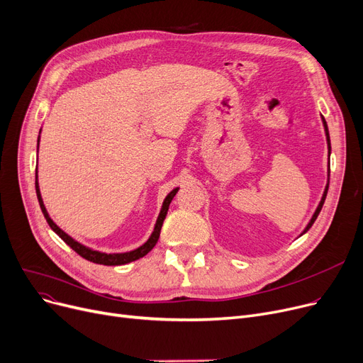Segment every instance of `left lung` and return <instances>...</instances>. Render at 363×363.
<instances>
[{
    "label": "left lung",
    "mask_w": 363,
    "mask_h": 363,
    "mask_svg": "<svg viewBox=\"0 0 363 363\" xmlns=\"http://www.w3.org/2000/svg\"><path fill=\"white\" fill-rule=\"evenodd\" d=\"M322 121H323V127H325V133H326V140H328V150L331 152V142H330V133H328V125H326V121H325V118L322 116ZM328 177H330V164H328ZM328 187H330V179H328V184H326V187H325V192H323V196H322V199H320V202H319V205H318V208H316V211H315V214H313V217H312V220H310V223L307 224V228L304 229V232L303 233H306L310 228H312V224L315 223V220L318 218V216H319V213H320V210H322V206H323V202H325V198H326V194H328ZM301 233V235H303Z\"/></svg>",
    "instance_id": "1"
}]
</instances>
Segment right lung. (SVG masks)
<instances>
[{
    "mask_svg": "<svg viewBox=\"0 0 363 363\" xmlns=\"http://www.w3.org/2000/svg\"><path fill=\"white\" fill-rule=\"evenodd\" d=\"M41 133V131H40ZM38 142H40V137H38ZM35 189H37V196H38V202H40V206H41V211L48 223V226L53 229L65 242L71 247L77 254H79L82 258H85V260L89 262H93L96 264H103V266H121V264H127V263H131L134 260H139V258L145 257L155 245H157L158 239H160V233H161V228H162V223L165 220V216H167V211H168V206L172 201V198L176 196L179 189H174V191L169 192L168 196L165 198L164 203H162V208H161V213L158 216V220H157V224H155V229L150 235V238L147 239V242L143 244L140 248H137L134 251H130V252H123V254H105V252H99V251H93L87 247L81 245L79 242H77L75 239H72L69 235H66L60 228H57V224L50 218L45 206H44V202H43V198H41V194H40V186H38V174L35 176Z\"/></svg>",
    "mask_w": 363,
    "mask_h": 363,
    "instance_id": "add662e5",
    "label": "right lung"
}]
</instances>
